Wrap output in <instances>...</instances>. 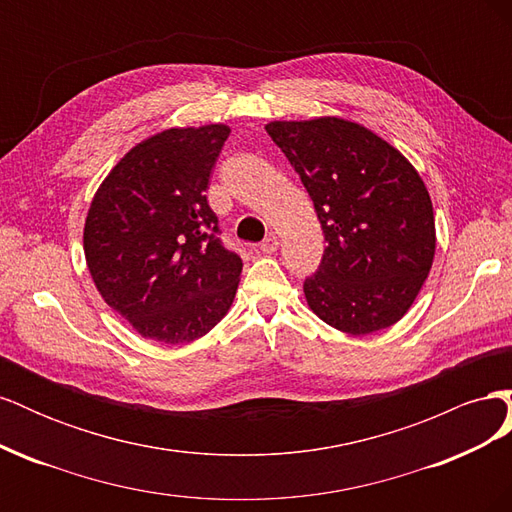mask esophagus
I'll list each match as a JSON object with an SVG mask.
<instances>
[{"instance_id":"1","label":"esophagus","mask_w":512,"mask_h":512,"mask_svg":"<svg viewBox=\"0 0 512 512\" xmlns=\"http://www.w3.org/2000/svg\"><path fill=\"white\" fill-rule=\"evenodd\" d=\"M277 247H280V241H277L275 235H269L265 241L260 243V252L262 254H273V252H277Z\"/></svg>"}]
</instances>
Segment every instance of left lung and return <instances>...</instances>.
<instances>
[{
  "instance_id": "left-lung-1",
  "label": "left lung",
  "mask_w": 512,
  "mask_h": 512,
  "mask_svg": "<svg viewBox=\"0 0 512 512\" xmlns=\"http://www.w3.org/2000/svg\"><path fill=\"white\" fill-rule=\"evenodd\" d=\"M327 241L303 292L312 312L348 335L391 327L421 292L436 254L431 198L401 153L342 117L271 121Z\"/></svg>"
}]
</instances>
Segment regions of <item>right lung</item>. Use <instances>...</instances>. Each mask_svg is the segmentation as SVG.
Returning <instances> with one entry per match:
<instances>
[{"label": "right lung", "instance_id": "right-lung-1", "mask_svg": "<svg viewBox=\"0 0 512 512\" xmlns=\"http://www.w3.org/2000/svg\"><path fill=\"white\" fill-rule=\"evenodd\" d=\"M224 123L170 128L132 147L91 200L83 250L102 299L147 339L207 335L232 305L243 262L207 203Z\"/></svg>", "mask_w": 512, "mask_h": 512}]
</instances>
